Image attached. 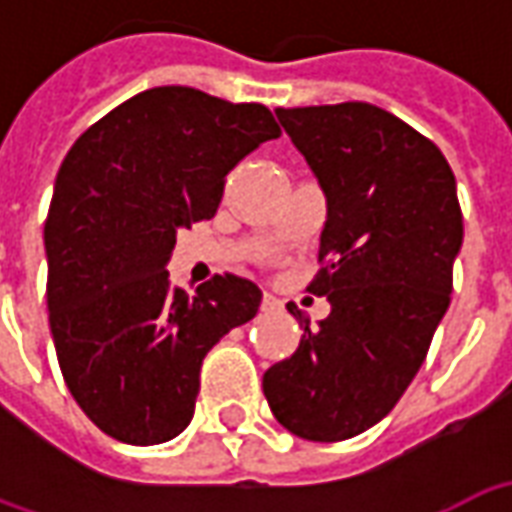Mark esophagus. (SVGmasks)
I'll use <instances>...</instances> for the list:
<instances>
[{
    "instance_id": "esophagus-1",
    "label": "esophagus",
    "mask_w": 512,
    "mask_h": 512,
    "mask_svg": "<svg viewBox=\"0 0 512 512\" xmlns=\"http://www.w3.org/2000/svg\"><path fill=\"white\" fill-rule=\"evenodd\" d=\"M279 307H282V304H279L277 296H271V293H266V296H263V304H260V310H263V312H277Z\"/></svg>"
}]
</instances>
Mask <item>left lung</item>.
<instances>
[{
  "label": "left lung",
  "mask_w": 512,
  "mask_h": 512,
  "mask_svg": "<svg viewBox=\"0 0 512 512\" xmlns=\"http://www.w3.org/2000/svg\"><path fill=\"white\" fill-rule=\"evenodd\" d=\"M274 112L326 194L310 290L332 312L310 326L288 304L304 334L263 392L293 436L343 441L395 408L450 307L463 244L455 175L428 136L373 104Z\"/></svg>",
  "instance_id": "obj_1"
}]
</instances>
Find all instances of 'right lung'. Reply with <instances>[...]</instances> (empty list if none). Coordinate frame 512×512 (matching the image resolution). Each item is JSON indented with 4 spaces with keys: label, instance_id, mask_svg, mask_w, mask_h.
I'll use <instances>...</instances> for the list:
<instances>
[{
    "label": "right lung",
    "instance_id": "1",
    "mask_svg": "<svg viewBox=\"0 0 512 512\" xmlns=\"http://www.w3.org/2000/svg\"><path fill=\"white\" fill-rule=\"evenodd\" d=\"M279 134L263 104L153 87L68 150L43 227L46 301L62 378L106 436L183 433L205 354L257 315L255 282L224 274L189 296L167 263L178 230L216 213L227 172Z\"/></svg>",
    "mask_w": 512,
    "mask_h": 512
}]
</instances>
